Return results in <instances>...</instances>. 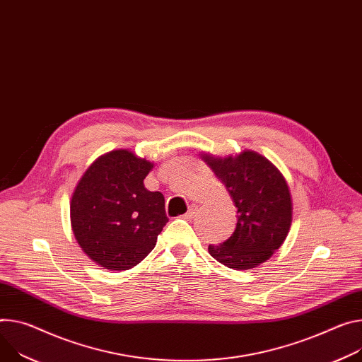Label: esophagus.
Masks as SVG:
<instances>
[{"label": "esophagus", "instance_id": "34e87169", "mask_svg": "<svg viewBox=\"0 0 362 362\" xmlns=\"http://www.w3.org/2000/svg\"><path fill=\"white\" fill-rule=\"evenodd\" d=\"M198 206H196V205H192L190 208H189V211L185 214V216L186 218H193V216H196V215H198Z\"/></svg>", "mask_w": 362, "mask_h": 362}]
</instances>
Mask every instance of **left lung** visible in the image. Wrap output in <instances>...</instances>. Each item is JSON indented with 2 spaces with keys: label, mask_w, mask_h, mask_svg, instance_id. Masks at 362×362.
Segmentation results:
<instances>
[{
  "label": "left lung",
  "mask_w": 362,
  "mask_h": 362,
  "mask_svg": "<svg viewBox=\"0 0 362 362\" xmlns=\"http://www.w3.org/2000/svg\"><path fill=\"white\" fill-rule=\"evenodd\" d=\"M201 158L225 185L237 206L234 234L209 254L228 269L250 270L266 262L284 243L293 219V202L281 172L252 150L219 157L202 153Z\"/></svg>",
  "instance_id": "8db88e82"
}]
</instances>
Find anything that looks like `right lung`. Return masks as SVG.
Here are the masks:
<instances>
[{
  "label": "right lung",
  "instance_id": "1",
  "mask_svg": "<svg viewBox=\"0 0 362 362\" xmlns=\"http://www.w3.org/2000/svg\"><path fill=\"white\" fill-rule=\"evenodd\" d=\"M154 163L127 148L98 157L71 199V225L82 251L100 267L129 270L154 248L169 221L164 196L144 186Z\"/></svg>",
  "mask_w": 362,
  "mask_h": 362
}]
</instances>
